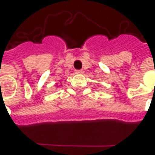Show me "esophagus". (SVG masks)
Masks as SVG:
<instances>
[{
    "mask_svg": "<svg viewBox=\"0 0 155 155\" xmlns=\"http://www.w3.org/2000/svg\"><path fill=\"white\" fill-rule=\"evenodd\" d=\"M75 72L77 73V74H82V73L83 72V70H76Z\"/></svg>",
    "mask_w": 155,
    "mask_h": 155,
    "instance_id": "obj_1",
    "label": "esophagus"
}]
</instances>
